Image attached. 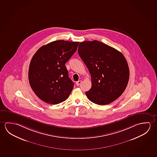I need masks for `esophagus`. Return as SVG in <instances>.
Returning a JSON list of instances; mask_svg holds the SVG:
<instances>
[{"label":"esophagus","instance_id":"esophagus-1","mask_svg":"<svg viewBox=\"0 0 157 157\" xmlns=\"http://www.w3.org/2000/svg\"><path fill=\"white\" fill-rule=\"evenodd\" d=\"M82 82L81 80H79V81H78V82H76V85H78H78H79L80 84L82 83Z\"/></svg>","mask_w":157,"mask_h":157}]
</instances>
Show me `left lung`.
<instances>
[{"instance_id": "left-lung-1", "label": "left lung", "mask_w": 157, "mask_h": 157, "mask_svg": "<svg viewBox=\"0 0 157 157\" xmlns=\"http://www.w3.org/2000/svg\"><path fill=\"white\" fill-rule=\"evenodd\" d=\"M78 52L91 75V88L85 93L89 100L106 105L117 99L129 79L128 64L123 55L98 40L82 41Z\"/></svg>"}]
</instances>
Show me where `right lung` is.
I'll list each match as a JSON object with an SVG mask.
<instances>
[{
  "label": "right lung",
  "mask_w": 157,
  "mask_h": 157,
  "mask_svg": "<svg viewBox=\"0 0 157 157\" xmlns=\"http://www.w3.org/2000/svg\"><path fill=\"white\" fill-rule=\"evenodd\" d=\"M79 42L59 40L41 46L31 59L29 84L46 103L56 105L69 97L74 83L68 77L65 63L77 49Z\"/></svg>",
  "instance_id": "1"
}]
</instances>
